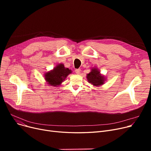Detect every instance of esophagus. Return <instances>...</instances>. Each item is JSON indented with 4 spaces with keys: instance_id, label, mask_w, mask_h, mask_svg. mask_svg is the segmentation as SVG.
Masks as SVG:
<instances>
[{
    "instance_id": "esophagus-1",
    "label": "esophagus",
    "mask_w": 151,
    "mask_h": 151,
    "mask_svg": "<svg viewBox=\"0 0 151 151\" xmlns=\"http://www.w3.org/2000/svg\"><path fill=\"white\" fill-rule=\"evenodd\" d=\"M75 72L76 74H80L81 73V69H76Z\"/></svg>"
}]
</instances>
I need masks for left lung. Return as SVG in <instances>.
<instances>
[{
    "mask_svg": "<svg viewBox=\"0 0 151 151\" xmlns=\"http://www.w3.org/2000/svg\"><path fill=\"white\" fill-rule=\"evenodd\" d=\"M87 79L89 83L95 86H100L104 84L105 81V78L102 75L100 71L96 68H93L91 69V72L87 75Z\"/></svg>",
    "mask_w": 151,
    "mask_h": 151,
    "instance_id": "obj_1",
    "label": "left lung"
}]
</instances>
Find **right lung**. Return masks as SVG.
<instances>
[{
	"label": "right lung",
	"instance_id": "obj_1",
	"mask_svg": "<svg viewBox=\"0 0 151 151\" xmlns=\"http://www.w3.org/2000/svg\"><path fill=\"white\" fill-rule=\"evenodd\" d=\"M71 72V70L65 68L62 63H59L53 70L45 73L44 76L47 84L51 86H58Z\"/></svg>",
	"mask_w": 151,
	"mask_h": 151
}]
</instances>
